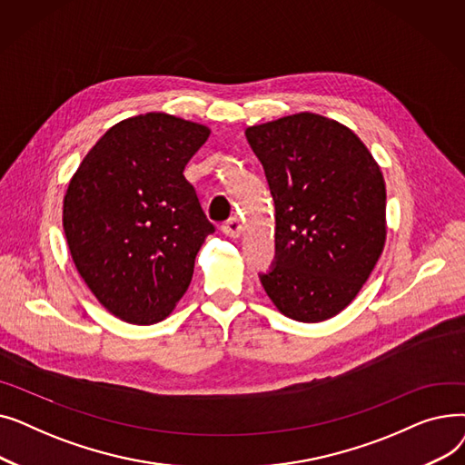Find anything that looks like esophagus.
I'll use <instances>...</instances> for the list:
<instances>
[{"instance_id": "34e87169", "label": "esophagus", "mask_w": 465, "mask_h": 465, "mask_svg": "<svg viewBox=\"0 0 465 465\" xmlns=\"http://www.w3.org/2000/svg\"><path fill=\"white\" fill-rule=\"evenodd\" d=\"M223 232H224L228 237H239V235H241V232H242L241 220H239V218H235V216L228 218L226 223L223 224Z\"/></svg>"}]
</instances>
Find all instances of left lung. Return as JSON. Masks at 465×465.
I'll return each instance as SVG.
<instances>
[{
  "instance_id": "left-lung-1",
  "label": "left lung",
  "mask_w": 465,
  "mask_h": 465,
  "mask_svg": "<svg viewBox=\"0 0 465 465\" xmlns=\"http://www.w3.org/2000/svg\"><path fill=\"white\" fill-rule=\"evenodd\" d=\"M275 202V260L260 273L292 321L343 311L368 281L386 237V188L354 132L300 113L247 128Z\"/></svg>"
}]
</instances>
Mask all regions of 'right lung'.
Returning <instances> with one entry per match:
<instances>
[{
    "label": "right lung",
    "instance_id": "right-lung-1",
    "mask_svg": "<svg viewBox=\"0 0 465 465\" xmlns=\"http://www.w3.org/2000/svg\"><path fill=\"white\" fill-rule=\"evenodd\" d=\"M209 128L165 113L118 122L97 141L64 198L73 262L94 296L132 324H154L186 292L214 226L184 165Z\"/></svg>",
    "mask_w": 465,
    "mask_h": 465
}]
</instances>
